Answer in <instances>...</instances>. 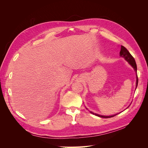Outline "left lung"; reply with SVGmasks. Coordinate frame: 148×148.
Returning a JSON list of instances; mask_svg holds the SVG:
<instances>
[{"label":"left lung","mask_w":148,"mask_h":148,"mask_svg":"<svg viewBox=\"0 0 148 148\" xmlns=\"http://www.w3.org/2000/svg\"><path fill=\"white\" fill-rule=\"evenodd\" d=\"M120 56L121 57H123L125 59V60L127 61L128 62V64L130 65L133 69L135 70V71H136V73L137 72V66L136 64V62L135 60V59L133 57V56L130 54V53L129 52V51L127 50V49L125 48L124 46H121L120 47ZM138 76L136 75V89L137 88L138 86ZM129 107V106H128ZM127 107V108H128ZM87 109V108H86ZM90 112V113H91L93 115H95L97 117H102V118H110V117H114V116L117 115L119 114H116L115 115H109V116H106V115H101L99 114H95L92 112L91 111H89Z\"/></svg>","instance_id":"8db88e82"}]
</instances>
